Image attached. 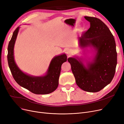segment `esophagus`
Wrapping results in <instances>:
<instances>
[{
  "instance_id": "obj_1",
  "label": "esophagus",
  "mask_w": 124,
  "mask_h": 124,
  "mask_svg": "<svg viewBox=\"0 0 124 124\" xmlns=\"http://www.w3.org/2000/svg\"><path fill=\"white\" fill-rule=\"evenodd\" d=\"M66 53L68 55V57L70 56V55L71 54V53H72V52H71V50L70 49H67V50H66Z\"/></svg>"
}]
</instances>
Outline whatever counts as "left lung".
Segmentation results:
<instances>
[{"label":"left lung","mask_w":124,"mask_h":124,"mask_svg":"<svg viewBox=\"0 0 124 124\" xmlns=\"http://www.w3.org/2000/svg\"><path fill=\"white\" fill-rule=\"evenodd\" d=\"M90 28L79 38L82 48L93 47L95 51L92 62L85 66L81 59L69 58L68 61L77 85L86 91L96 93L112 80L117 64V53L114 37L107 26L99 18L85 16Z\"/></svg>","instance_id":"left-lung-1"}]
</instances>
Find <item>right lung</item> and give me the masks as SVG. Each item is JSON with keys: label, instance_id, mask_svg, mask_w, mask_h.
<instances>
[{"label": "right lung", "instance_id": "add662e5", "mask_svg": "<svg viewBox=\"0 0 124 124\" xmlns=\"http://www.w3.org/2000/svg\"><path fill=\"white\" fill-rule=\"evenodd\" d=\"M19 30L18 26L13 32L8 47V64L14 79L20 86L35 94L52 93L58 87L61 65L67 61V56L64 54L54 57L45 76L35 77L25 74L18 68L14 57V47Z\"/></svg>", "mask_w": 124, "mask_h": 124}]
</instances>
